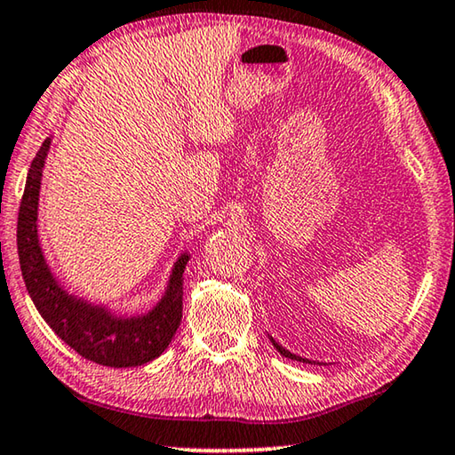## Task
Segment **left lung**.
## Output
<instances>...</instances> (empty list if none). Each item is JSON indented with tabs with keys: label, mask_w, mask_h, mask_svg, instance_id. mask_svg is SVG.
Here are the masks:
<instances>
[{
	"label": "left lung",
	"mask_w": 455,
	"mask_h": 455,
	"mask_svg": "<svg viewBox=\"0 0 455 455\" xmlns=\"http://www.w3.org/2000/svg\"><path fill=\"white\" fill-rule=\"evenodd\" d=\"M269 341H271V345H274V347H275L277 351H280V355L288 357V359H296V362H302V363H313V362H310V359H307V357H300V355H296V354H292V351H288L286 347H282V345L277 343L274 337H269Z\"/></svg>",
	"instance_id": "1"
}]
</instances>
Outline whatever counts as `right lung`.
<instances>
[{
    "instance_id": "obj_1",
    "label": "right lung",
    "mask_w": 455,
    "mask_h": 455,
    "mask_svg": "<svg viewBox=\"0 0 455 455\" xmlns=\"http://www.w3.org/2000/svg\"><path fill=\"white\" fill-rule=\"evenodd\" d=\"M51 140L32 159L18 214V257L26 290L46 324L81 357L108 368H134L159 357L178 331L184 308V271L189 253L173 263L167 288L151 310L114 313L106 304L67 292L46 263L38 239V196Z\"/></svg>"
}]
</instances>
